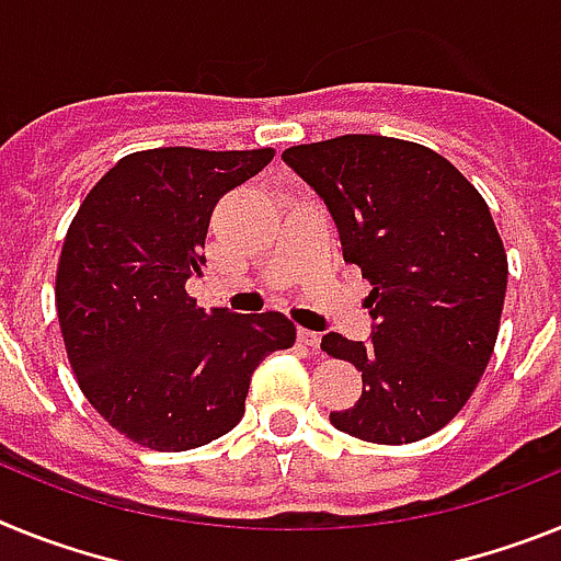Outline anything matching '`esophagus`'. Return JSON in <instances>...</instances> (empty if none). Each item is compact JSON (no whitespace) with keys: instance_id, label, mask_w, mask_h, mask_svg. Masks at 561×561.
Masks as SVG:
<instances>
[{"instance_id":"esophagus-1","label":"esophagus","mask_w":561,"mask_h":561,"mask_svg":"<svg viewBox=\"0 0 561 561\" xmlns=\"http://www.w3.org/2000/svg\"><path fill=\"white\" fill-rule=\"evenodd\" d=\"M298 340H300V343H304L306 348H312V352H318V348H320V334H318V332H309V329H300Z\"/></svg>"}]
</instances>
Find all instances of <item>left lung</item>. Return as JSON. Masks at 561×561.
Here are the masks:
<instances>
[{
	"label": "left lung",
	"instance_id": "obj_1",
	"mask_svg": "<svg viewBox=\"0 0 561 561\" xmlns=\"http://www.w3.org/2000/svg\"><path fill=\"white\" fill-rule=\"evenodd\" d=\"M327 201L343 257L371 284V343L329 332L320 348L363 371L360 400L332 411L377 445L431 437L471 400L500 334L508 255L480 190L423 144L337 136L284 150Z\"/></svg>",
	"mask_w": 561,
	"mask_h": 561
}]
</instances>
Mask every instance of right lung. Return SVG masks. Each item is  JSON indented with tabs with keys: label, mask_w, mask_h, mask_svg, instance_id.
Returning <instances> with one entry per match:
<instances>
[{
	"label": "right lung",
	"mask_w": 561,
	"mask_h": 561,
	"mask_svg": "<svg viewBox=\"0 0 561 561\" xmlns=\"http://www.w3.org/2000/svg\"><path fill=\"white\" fill-rule=\"evenodd\" d=\"M272 158V147L130 152L70 221L56 270L67 360L90 405L144 448L186 451L232 431L252 371L295 346L280 312H204L186 295L218 198Z\"/></svg>",
	"instance_id": "add662e5"
}]
</instances>
